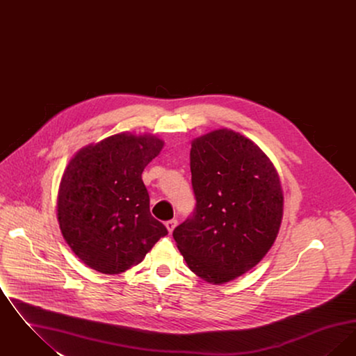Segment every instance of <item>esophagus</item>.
Returning a JSON list of instances; mask_svg holds the SVG:
<instances>
[{"label":"esophagus","instance_id":"1","mask_svg":"<svg viewBox=\"0 0 356 356\" xmlns=\"http://www.w3.org/2000/svg\"><path fill=\"white\" fill-rule=\"evenodd\" d=\"M176 225H177V220L176 219H172V220H168L165 222V227H167L170 234H172V231L176 228Z\"/></svg>","mask_w":356,"mask_h":356}]
</instances>
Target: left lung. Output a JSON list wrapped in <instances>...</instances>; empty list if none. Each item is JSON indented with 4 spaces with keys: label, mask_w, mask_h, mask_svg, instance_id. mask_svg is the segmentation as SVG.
Masks as SVG:
<instances>
[{
    "label": "left lung",
    "mask_w": 356,
    "mask_h": 356,
    "mask_svg": "<svg viewBox=\"0 0 356 356\" xmlns=\"http://www.w3.org/2000/svg\"><path fill=\"white\" fill-rule=\"evenodd\" d=\"M196 207L173 231L184 260L212 284L250 271L271 248L283 216V193L270 159L229 129L192 143Z\"/></svg>",
    "instance_id": "8db88e82"
}]
</instances>
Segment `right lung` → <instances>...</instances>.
<instances>
[{
	"label": "right lung",
	"mask_w": 356,
	"mask_h": 356,
	"mask_svg": "<svg viewBox=\"0 0 356 356\" xmlns=\"http://www.w3.org/2000/svg\"><path fill=\"white\" fill-rule=\"evenodd\" d=\"M161 149L163 141L154 136L120 134L70 160L58 189V221L72 251L90 268L127 271L168 235L151 215L141 179Z\"/></svg>",
	"instance_id": "add662e5"
}]
</instances>
